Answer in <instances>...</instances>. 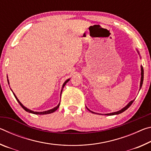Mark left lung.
Listing matches in <instances>:
<instances>
[{
    "mask_svg": "<svg viewBox=\"0 0 151 151\" xmlns=\"http://www.w3.org/2000/svg\"><path fill=\"white\" fill-rule=\"evenodd\" d=\"M137 50V52H138V53H139V55H140V54H139V50ZM140 70H141V77H140V88H139V91L140 90V88H141V87H142V83H143V78H144V70H143V68H142V66H140ZM134 100H132V101H130L129 103H128L126 106H125L124 108H122V109H121L120 110V111H116V112H111V113H107V114H105V115H109V116H111V115H115V114H121V113H122V112H123L124 111H126V110L129 108V107L132 104V103H133L134 102ZM86 108H87V107H86ZM87 109L90 112H91L92 113H95V114H99V113H96V112H93V111H91L90 109H88V108H87Z\"/></svg>",
    "mask_w": 151,
    "mask_h": 151,
    "instance_id": "obj_1",
    "label": "left lung"
}]
</instances>
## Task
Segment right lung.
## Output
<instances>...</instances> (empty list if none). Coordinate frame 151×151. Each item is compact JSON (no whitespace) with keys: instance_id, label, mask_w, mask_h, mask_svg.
<instances>
[{"instance_id":"obj_1","label":"right lung","mask_w":151,"mask_h":151,"mask_svg":"<svg viewBox=\"0 0 151 151\" xmlns=\"http://www.w3.org/2000/svg\"><path fill=\"white\" fill-rule=\"evenodd\" d=\"M7 78H8V76H7ZM7 81H8V83H9V79H7ZM70 81V78H68V79H67V80H66L65 83H63V86H62V89H61V91H60V96H61V94H62V92H63V88H64V86H65V85L66 83H68V81ZM12 91V90H11ZM12 93H13V94H14V97H15V99H17V101H18V103H19V104H20V105L21 106L22 108H23V109L24 110H25V111H26L27 112H30V113H32V114H50V113H52V112H54L55 111H57V110L58 109V107H59V106H60V103H58V105L57 106H55V107H54V108L53 109H50V110H48V111H42V112H36V111H31V110H30V109H27V107H25L23 104H22L21 103H20V102L19 101V99H18V98L17 97V96L15 95V94L13 93V92H12Z\"/></svg>"}]
</instances>
